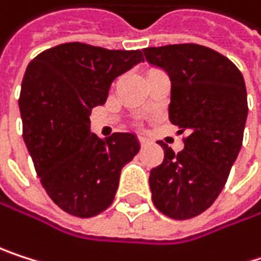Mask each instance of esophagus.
I'll list each match as a JSON object with an SVG mask.
<instances>
[{
  "label": "esophagus",
  "instance_id": "obj_1",
  "mask_svg": "<svg viewBox=\"0 0 261 261\" xmlns=\"http://www.w3.org/2000/svg\"><path fill=\"white\" fill-rule=\"evenodd\" d=\"M139 142H141V145H142V147H145V145H148V142H150V141H148V138H147V136H139Z\"/></svg>",
  "mask_w": 261,
  "mask_h": 261
}]
</instances>
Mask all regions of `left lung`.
Returning a JSON list of instances; mask_svg holds the SVG:
<instances>
[{"label": "left lung", "instance_id": "8db88e82", "mask_svg": "<svg viewBox=\"0 0 261 261\" xmlns=\"http://www.w3.org/2000/svg\"><path fill=\"white\" fill-rule=\"evenodd\" d=\"M144 55L168 74V117L179 133L188 132L177 154L159 141L165 158L150 171L153 203L171 219H191L214 203L240 153L248 117L245 79L228 58L197 44L148 47Z\"/></svg>", "mask_w": 261, "mask_h": 261}]
</instances>
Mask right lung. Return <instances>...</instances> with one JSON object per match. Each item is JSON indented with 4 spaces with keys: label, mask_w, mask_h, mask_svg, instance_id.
I'll return each instance as SVG.
<instances>
[{
    "label": "right lung",
    "mask_w": 261,
    "mask_h": 261,
    "mask_svg": "<svg viewBox=\"0 0 261 261\" xmlns=\"http://www.w3.org/2000/svg\"><path fill=\"white\" fill-rule=\"evenodd\" d=\"M139 62L141 50L67 42L27 65L19 94L22 138L44 190L71 216L107 210L122 168L141 150L135 133L100 139L90 129L91 108L103 105L111 82Z\"/></svg>",
    "instance_id": "obj_1"
}]
</instances>
